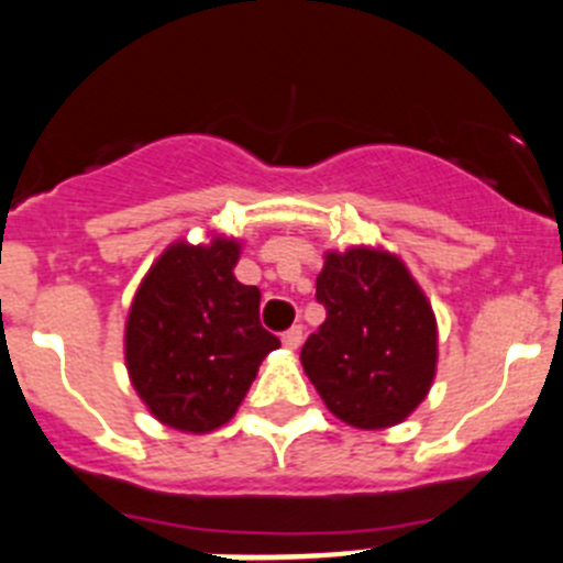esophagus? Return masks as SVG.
Wrapping results in <instances>:
<instances>
[{
  "label": "esophagus",
  "mask_w": 563,
  "mask_h": 563,
  "mask_svg": "<svg viewBox=\"0 0 563 563\" xmlns=\"http://www.w3.org/2000/svg\"><path fill=\"white\" fill-rule=\"evenodd\" d=\"M282 342H285V347H290V351H296V347L303 342L301 325H292L290 331H285V334H282Z\"/></svg>",
  "instance_id": "34e87169"
}]
</instances>
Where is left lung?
Instances as JSON below:
<instances>
[{"mask_svg":"<svg viewBox=\"0 0 563 563\" xmlns=\"http://www.w3.org/2000/svg\"><path fill=\"white\" fill-rule=\"evenodd\" d=\"M325 320L301 365L325 409L362 431L404 422L437 376V318L404 260L373 245L325 251Z\"/></svg>","mask_w":563,"mask_h":563,"instance_id":"1","label":"left lung"}]
</instances>
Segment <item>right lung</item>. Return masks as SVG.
I'll list each match as a JSON object with an SVG mask.
<instances>
[{
  "label": "right lung",
  "mask_w": 563,
  "mask_h": 563,
  "mask_svg": "<svg viewBox=\"0 0 563 563\" xmlns=\"http://www.w3.org/2000/svg\"><path fill=\"white\" fill-rule=\"evenodd\" d=\"M243 243L176 240L143 276L124 329L126 373L154 420L210 433L234 417L262 358L282 342L260 323V290L240 285Z\"/></svg>",
  "instance_id": "obj_1"
}]
</instances>
